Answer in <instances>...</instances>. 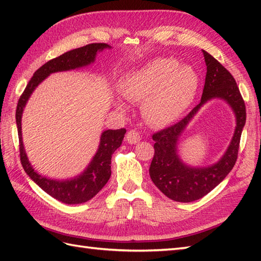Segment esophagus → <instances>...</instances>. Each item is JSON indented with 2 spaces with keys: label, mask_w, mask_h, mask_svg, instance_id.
Here are the masks:
<instances>
[{
  "label": "esophagus",
  "mask_w": 261,
  "mask_h": 261,
  "mask_svg": "<svg viewBox=\"0 0 261 261\" xmlns=\"http://www.w3.org/2000/svg\"><path fill=\"white\" fill-rule=\"evenodd\" d=\"M126 141H127V143H131V145H134V143H138L139 142L140 140H141V138H140V135L138 134V132L136 131V130H130V131H127V134H126Z\"/></svg>",
  "instance_id": "esophagus-1"
}]
</instances>
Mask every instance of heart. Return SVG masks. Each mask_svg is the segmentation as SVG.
<instances>
[{
	"label": "heart",
	"instance_id": "b5f03b06",
	"mask_svg": "<svg viewBox=\"0 0 261 261\" xmlns=\"http://www.w3.org/2000/svg\"><path fill=\"white\" fill-rule=\"evenodd\" d=\"M174 58H156L127 73L120 92L129 102H143L142 113L149 123L167 125L184 112L193 101L198 76L190 66H178ZM120 110L124 105L118 104Z\"/></svg>",
	"mask_w": 261,
	"mask_h": 261
}]
</instances>
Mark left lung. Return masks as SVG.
<instances>
[{
	"instance_id": "8db88e82",
	"label": "left lung",
	"mask_w": 261,
	"mask_h": 261,
	"mask_svg": "<svg viewBox=\"0 0 261 261\" xmlns=\"http://www.w3.org/2000/svg\"><path fill=\"white\" fill-rule=\"evenodd\" d=\"M206 76L202 98L184 119L152 135L154 156L149 168L150 178L166 196L176 202L188 203L206 195L233 168L238 158L242 129L246 124V105L233 76L208 53L203 50ZM221 98L236 115V129L230 145L218 163L206 168L186 165L178 156L179 138L202 105Z\"/></svg>"
}]
</instances>
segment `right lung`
Segmentation results:
<instances>
[{"mask_svg":"<svg viewBox=\"0 0 261 261\" xmlns=\"http://www.w3.org/2000/svg\"><path fill=\"white\" fill-rule=\"evenodd\" d=\"M107 48L110 49L111 46L107 45V43H90V45L73 49V50L60 55L57 58L49 60L33 74L24 92L20 96L18 107H16L15 120L16 126H18L22 167L41 190L65 204L85 203L102 190L111 177V158H112V154L116 149L121 146L126 130L119 129L103 131L101 139H99L97 151L94 154L90 165L87 166L85 170L74 178L58 180L41 176L32 168L29 159L27 157L23 141H22V113H23L25 104L31 96L32 92L49 75L57 73V71L79 69L91 65L95 62L97 53Z\"/></svg>","mask_w":261,"mask_h":261,"instance_id":"right-lung-1","label":"right lung"}]
</instances>
